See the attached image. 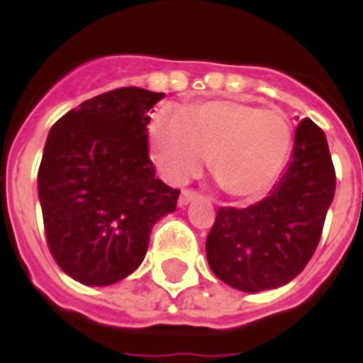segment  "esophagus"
Instances as JSON below:
<instances>
[{"label":"esophagus","instance_id":"1","mask_svg":"<svg viewBox=\"0 0 363 363\" xmlns=\"http://www.w3.org/2000/svg\"><path fill=\"white\" fill-rule=\"evenodd\" d=\"M198 194L196 192H192V190H182L181 196H179V206L181 208H184V206H189L192 200H196Z\"/></svg>","mask_w":363,"mask_h":363}]
</instances>
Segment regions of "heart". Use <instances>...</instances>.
Returning <instances> with one entry per match:
<instances>
[{
    "label": "heart",
    "instance_id": "heart-1",
    "mask_svg": "<svg viewBox=\"0 0 363 363\" xmlns=\"http://www.w3.org/2000/svg\"><path fill=\"white\" fill-rule=\"evenodd\" d=\"M150 153L171 184L194 179L208 157L210 173L229 196L252 200L280 179L294 147V130L278 111L235 101L190 104L150 122Z\"/></svg>",
    "mask_w": 363,
    "mask_h": 363
}]
</instances>
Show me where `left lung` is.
<instances>
[{
	"label": "left lung",
	"instance_id": "1",
	"mask_svg": "<svg viewBox=\"0 0 363 363\" xmlns=\"http://www.w3.org/2000/svg\"><path fill=\"white\" fill-rule=\"evenodd\" d=\"M335 186L327 138L311 118H303L291 161L270 194L243 210H218L206 239L212 272L247 294L294 280L319 245Z\"/></svg>",
	"mask_w": 363,
	"mask_h": 363
}]
</instances>
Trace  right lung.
Here are the masks:
<instances>
[{
    "label": "right lung",
    "instance_id": "add662e5",
    "mask_svg": "<svg viewBox=\"0 0 363 363\" xmlns=\"http://www.w3.org/2000/svg\"><path fill=\"white\" fill-rule=\"evenodd\" d=\"M165 93L122 87L50 128L38 169L44 231L58 267L85 286H111L142 264L151 228L179 190L155 179L150 111Z\"/></svg>",
    "mask_w": 363,
    "mask_h": 363
}]
</instances>
